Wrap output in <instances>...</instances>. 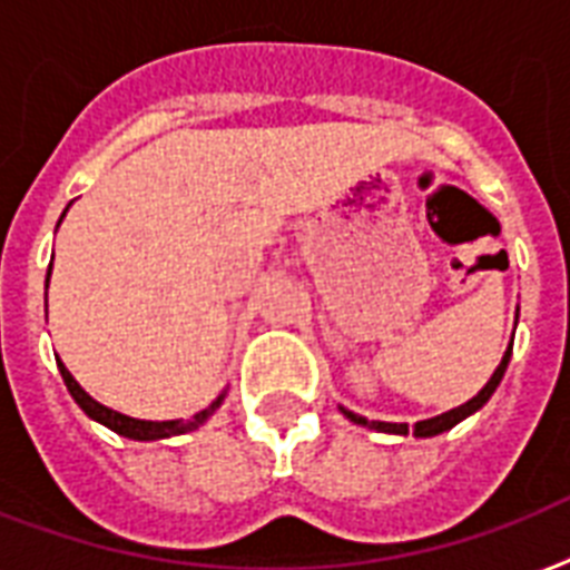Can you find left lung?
Listing matches in <instances>:
<instances>
[{"mask_svg":"<svg viewBox=\"0 0 570 570\" xmlns=\"http://www.w3.org/2000/svg\"><path fill=\"white\" fill-rule=\"evenodd\" d=\"M509 357H512V346L505 348L503 361H500V366L494 370V375H491V381H488L485 387L479 390L476 396L470 399V402H464V405L452 407V411H446V414L441 416H432V420H420V423L414 425V434L416 438H432V434H441L446 432V429H452L455 423H461L464 416H470L473 411H479V407L485 405L488 399H491V393L497 390V384H500V379H503L505 366H509ZM343 414L352 420V423L357 425H370V429H375V432H390V434H407V423H379V420H366V416L355 414V411H346L343 407Z\"/></svg>","mask_w":570,"mask_h":570,"instance_id":"8db88e82","label":"left lung"}]
</instances>
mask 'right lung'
Instances as JSON below:
<instances>
[{"label":"right lung","instance_id":"right-lung-1","mask_svg":"<svg viewBox=\"0 0 570 570\" xmlns=\"http://www.w3.org/2000/svg\"><path fill=\"white\" fill-rule=\"evenodd\" d=\"M47 284H49V272H47ZM58 370H61V379H65L67 390H70V396L76 399V405L82 407L85 414L91 416V420H97V423L106 425V429H111V432L124 434V438H132V441H159V438H171V434L191 432V429H197V425H204L206 420H209V414H213L215 407L222 405V399H224V396H218L213 405L204 407V411H197L191 420H165V423H150V420H136V416L118 414V411H111V407L100 405L97 399L88 396V393H85V390L76 384V379L67 373V366L61 364V361H58Z\"/></svg>","mask_w":570,"mask_h":570}]
</instances>
